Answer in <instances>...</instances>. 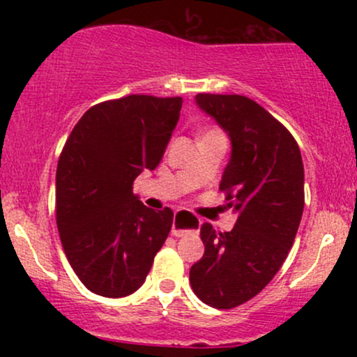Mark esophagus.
<instances>
[{"label":"esophagus","instance_id":"obj_1","mask_svg":"<svg viewBox=\"0 0 357 357\" xmlns=\"http://www.w3.org/2000/svg\"><path fill=\"white\" fill-rule=\"evenodd\" d=\"M199 227H202V221L196 218V216H192L191 213L178 211L174 215L173 230H171V233L174 236H186L190 233L198 231Z\"/></svg>","mask_w":357,"mask_h":357}]
</instances>
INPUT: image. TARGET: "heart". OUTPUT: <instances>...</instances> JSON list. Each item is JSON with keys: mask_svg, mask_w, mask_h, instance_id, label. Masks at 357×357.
I'll return each instance as SVG.
<instances>
[{"mask_svg": "<svg viewBox=\"0 0 357 357\" xmlns=\"http://www.w3.org/2000/svg\"><path fill=\"white\" fill-rule=\"evenodd\" d=\"M210 132H215V130H210Z\"/></svg>", "mask_w": 357, "mask_h": 357, "instance_id": "1", "label": "heart"}]
</instances>
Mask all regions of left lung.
<instances>
[{"mask_svg":"<svg viewBox=\"0 0 357 357\" xmlns=\"http://www.w3.org/2000/svg\"><path fill=\"white\" fill-rule=\"evenodd\" d=\"M196 104L231 141L220 190L238 218L225 233L203 225L204 255L190 282L206 305L233 309L261 292L289 255L304 211V165L292 134L255 100L198 93Z\"/></svg>","mask_w":357,"mask_h":357,"instance_id":"1","label":"left lung"}]
</instances>
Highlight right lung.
Returning a JSON list of instances; mask_svg holds the SVG:
<instances>
[{
    "instance_id": "add662e5",
    "label": "right lung",
    "mask_w": 357,
    "mask_h": 357,
    "mask_svg": "<svg viewBox=\"0 0 357 357\" xmlns=\"http://www.w3.org/2000/svg\"><path fill=\"white\" fill-rule=\"evenodd\" d=\"M181 97L127 96L93 105L65 142L56 166V227L73 272L90 292L126 297L144 284L173 225L132 192L161 162Z\"/></svg>"
}]
</instances>
